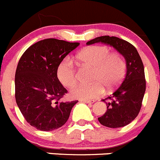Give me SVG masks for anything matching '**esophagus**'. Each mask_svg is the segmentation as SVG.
Returning a JSON list of instances; mask_svg holds the SVG:
<instances>
[{"instance_id": "esophagus-1", "label": "esophagus", "mask_w": 160, "mask_h": 160, "mask_svg": "<svg viewBox=\"0 0 160 160\" xmlns=\"http://www.w3.org/2000/svg\"><path fill=\"white\" fill-rule=\"evenodd\" d=\"M81 102H85V103H93V102H95V101L94 100H81Z\"/></svg>"}]
</instances>
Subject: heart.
Returning <instances> with one entry per match:
<instances>
[{
	"mask_svg": "<svg viewBox=\"0 0 160 160\" xmlns=\"http://www.w3.org/2000/svg\"><path fill=\"white\" fill-rule=\"evenodd\" d=\"M80 63L94 68L92 84H79L70 90V96L81 100H91L101 95L103 87L108 90L120 83L125 71L123 58L118 53H110L104 46H91L82 50L77 55ZM57 76L65 87H72L77 82V72L72 62L65 58L58 65Z\"/></svg>",
	"mask_w": 160,
	"mask_h": 160,
	"instance_id": "1",
	"label": "heart"
}]
</instances>
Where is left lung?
I'll list each match as a JSON object with an SVG mask.
<instances>
[{"mask_svg":"<svg viewBox=\"0 0 160 160\" xmlns=\"http://www.w3.org/2000/svg\"><path fill=\"white\" fill-rule=\"evenodd\" d=\"M97 42L113 46L126 62L127 71L122 84L112 95L102 99L107 104V110L98 118L100 124L107 127H123L132 122L141 110L146 89L144 65L137 49L125 40L105 35L90 40L87 45Z\"/></svg>","mask_w":160,"mask_h":160,"instance_id":"1","label":"left lung"}]
</instances>
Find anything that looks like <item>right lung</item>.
Here are the masks:
<instances>
[{"label": "right lung", "instance_id": "add662e5", "mask_svg": "<svg viewBox=\"0 0 160 160\" xmlns=\"http://www.w3.org/2000/svg\"><path fill=\"white\" fill-rule=\"evenodd\" d=\"M79 45L46 38L30 46L19 59L15 76L16 103L27 122L38 130L62 127L78 102L61 101L68 92L58 80L57 70Z\"/></svg>", "mask_w": 160, "mask_h": 160}]
</instances>
